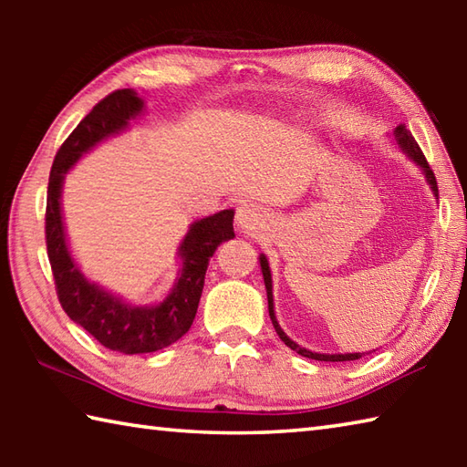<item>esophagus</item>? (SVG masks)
I'll return each mask as SVG.
<instances>
[{"mask_svg":"<svg viewBox=\"0 0 467 467\" xmlns=\"http://www.w3.org/2000/svg\"><path fill=\"white\" fill-rule=\"evenodd\" d=\"M264 224V212L253 203H243L236 210V226H239L241 233L253 234L257 233Z\"/></svg>","mask_w":467,"mask_h":467,"instance_id":"1","label":"esophagus"}]
</instances>
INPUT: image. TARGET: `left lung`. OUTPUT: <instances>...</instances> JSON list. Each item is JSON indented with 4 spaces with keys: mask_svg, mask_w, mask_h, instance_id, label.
<instances>
[{
    "mask_svg": "<svg viewBox=\"0 0 467 467\" xmlns=\"http://www.w3.org/2000/svg\"><path fill=\"white\" fill-rule=\"evenodd\" d=\"M395 140L400 141V146L404 148V152L412 158V161L418 164V167H422L426 179H429V183L432 187L434 195H439V187H437V179H434V172L431 169L429 161H426V156L422 154L420 146H418V141L414 140L412 133H410V130H406V125H398L395 128ZM262 259V272H264V282H265V290H267V309H270V317H272V323L275 327V334L280 336V339L284 344H286L290 350L298 352L300 357H306V358H315V360H326V362H344V360H357L360 358V354H317V352H311V350H305V348H300L298 344L292 342V339L284 334V331L280 329L278 321H275V315H274V298H272V274H270V265H267V259L265 257H259Z\"/></svg>",
    "mask_w": 467,
    "mask_h": 467,
    "instance_id": "8db88e82",
    "label": "left lung"
}]
</instances>
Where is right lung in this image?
<instances>
[{"instance_id": "add662e5", "label": "right lung", "mask_w": 467, "mask_h": 467, "mask_svg": "<svg viewBox=\"0 0 467 467\" xmlns=\"http://www.w3.org/2000/svg\"><path fill=\"white\" fill-rule=\"evenodd\" d=\"M141 107L144 102L130 88L110 92L97 102L55 154L49 189H47V255H49L55 290L63 311L102 346L121 354L162 350L187 334L200 305L210 257L214 255L220 243L234 236L233 210H223L192 224L179 249V255L183 257L181 278L171 295L156 306L125 305L123 300L100 290L97 284H90L78 270L69 257L61 223L59 195L63 172H67L78 158L97 146L100 140L123 130Z\"/></svg>"}]
</instances>
